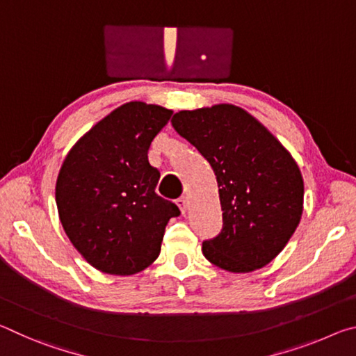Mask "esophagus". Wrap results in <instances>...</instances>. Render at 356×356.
Here are the masks:
<instances>
[{
    "label": "esophagus",
    "mask_w": 356,
    "mask_h": 356,
    "mask_svg": "<svg viewBox=\"0 0 356 356\" xmlns=\"http://www.w3.org/2000/svg\"><path fill=\"white\" fill-rule=\"evenodd\" d=\"M176 204L179 206L180 212H182V213H185V212H186V206H188V201H186V197H185V196L179 197V200L176 201Z\"/></svg>",
    "instance_id": "34e87169"
}]
</instances>
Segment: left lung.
<instances>
[{
	"instance_id": "8db88e82",
	"label": "left lung",
	"mask_w": 356,
	"mask_h": 356,
	"mask_svg": "<svg viewBox=\"0 0 356 356\" xmlns=\"http://www.w3.org/2000/svg\"><path fill=\"white\" fill-rule=\"evenodd\" d=\"M171 122L209 161L218 182L222 229L202 243V254L232 273L265 267L284 250L303 213L297 161L236 105L184 110Z\"/></svg>"
}]
</instances>
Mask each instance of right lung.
<instances>
[{
  "label": "right lung",
  "instance_id": "right-lung-1",
  "mask_svg": "<svg viewBox=\"0 0 356 356\" xmlns=\"http://www.w3.org/2000/svg\"><path fill=\"white\" fill-rule=\"evenodd\" d=\"M172 111L129 102L94 125L69 150L56 180L61 225L76 251L104 273L147 268L161 250L176 204L155 193L160 172L147 150Z\"/></svg>",
  "mask_w": 356,
  "mask_h": 356
}]
</instances>
